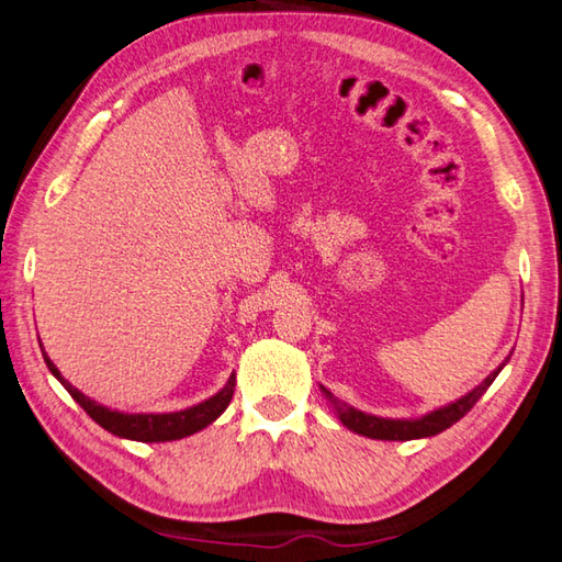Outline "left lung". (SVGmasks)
<instances>
[{
  "label": "left lung",
  "mask_w": 562,
  "mask_h": 562,
  "mask_svg": "<svg viewBox=\"0 0 562 562\" xmlns=\"http://www.w3.org/2000/svg\"><path fill=\"white\" fill-rule=\"evenodd\" d=\"M506 362H509V359H506ZM502 367L486 376L477 389H472L470 394H464L462 398L452 401V404L442 406L438 411H430V413H426V416L416 418V420H398V418L394 420V418L369 416V413H362V411L342 404V401L335 398L327 389H323V391H325V396L330 398V404L335 406L337 418H340L349 430L357 432V436H367V438H374V440H416V438L438 436V432L450 428L452 423H458L464 416V413H468L474 404H477L484 391L492 386V381L496 379V374L502 372Z\"/></svg>",
  "instance_id": "1"
}]
</instances>
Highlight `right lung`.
Segmentation results:
<instances>
[{"mask_svg":"<svg viewBox=\"0 0 562 562\" xmlns=\"http://www.w3.org/2000/svg\"><path fill=\"white\" fill-rule=\"evenodd\" d=\"M44 359H46V367L50 369V374L56 376L63 386H66L68 394L78 401L82 411L88 413V416L94 423H100V426L104 430H110L112 436H120V438H126V440H139V442L181 440L186 436H193V432L207 428L210 423L225 413L232 396H235V384H237L235 374H232L227 379V384L222 386L215 396H210L207 401H203V404L190 406L186 411H176V413H122V411L104 408L102 404H98V401L85 396L82 391H78L76 386L68 384V381L60 376L58 367L50 362L46 352H44Z\"/></svg>","mask_w":562,"mask_h":562,"instance_id":"add662e5","label":"right lung"}]
</instances>
